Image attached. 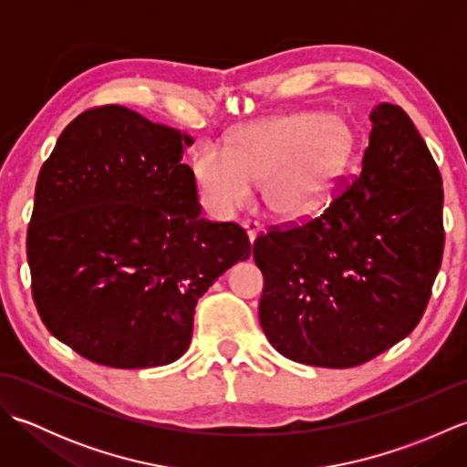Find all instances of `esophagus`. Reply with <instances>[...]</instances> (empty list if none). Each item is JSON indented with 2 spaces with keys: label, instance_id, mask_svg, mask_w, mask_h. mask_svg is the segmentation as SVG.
Here are the masks:
<instances>
[{
  "label": "esophagus",
  "instance_id": "34e87169",
  "mask_svg": "<svg viewBox=\"0 0 467 467\" xmlns=\"http://www.w3.org/2000/svg\"><path fill=\"white\" fill-rule=\"evenodd\" d=\"M243 228L246 231V236H249V241H251V244H253L256 236H259V233H261V224H259V223L246 221V223H243Z\"/></svg>",
  "mask_w": 467,
  "mask_h": 467
}]
</instances>
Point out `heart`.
Masks as SVG:
<instances>
[{
    "label": "heart",
    "instance_id": "heart-1",
    "mask_svg": "<svg viewBox=\"0 0 467 467\" xmlns=\"http://www.w3.org/2000/svg\"><path fill=\"white\" fill-rule=\"evenodd\" d=\"M353 150V130L341 116L305 110L239 128L226 152L201 146L191 172L204 206L216 216L243 208L251 198V184L261 182L269 213L301 218L331 196Z\"/></svg>",
    "mask_w": 467,
    "mask_h": 467
}]
</instances>
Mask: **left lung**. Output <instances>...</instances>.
I'll list each match as a JSON object with an SVG mask.
<instances>
[{
    "label": "left lung",
    "instance_id": "obj_1",
    "mask_svg": "<svg viewBox=\"0 0 467 467\" xmlns=\"http://www.w3.org/2000/svg\"><path fill=\"white\" fill-rule=\"evenodd\" d=\"M361 174L319 216L254 241L259 319L286 359L347 369L405 339L443 254L441 174L400 106L369 114Z\"/></svg>",
    "mask_w": 467,
    "mask_h": 467
}]
</instances>
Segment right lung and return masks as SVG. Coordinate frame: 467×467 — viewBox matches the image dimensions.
<instances>
[{
  "label": "right lung",
  "instance_id": "obj_1",
  "mask_svg": "<svg viewBox=\"0 0 467 467\" xmlns=\"http://www.w3.org/2000/svg\"><path fill=\"white\" fill-rule=\"evenodd\" d=\"M124 106L92 108L59 134L27 228L32 293L47 331L116 369L176 361L194 306L251 254L234 223L202 218L191 144Z\"/></svg>",
  "mask_w": 467,
  "mask_h": 467
}]
</instances>
